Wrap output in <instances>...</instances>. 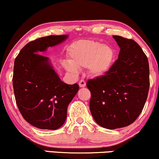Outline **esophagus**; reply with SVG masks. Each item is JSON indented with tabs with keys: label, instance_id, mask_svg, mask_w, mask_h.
<instances>
[{
	"label": "esophagus",
	"instance_id": "esophagus-1",
	"mask_svg": "<svg viewBox=\"0 0 159 159\" xmlns=\"http://www.w3.org/2000/svg\"><path fill=\"white\" fill-rule=\"evenodd\" d=\"M78 84H79L80 87H84L86 86V82L84 80H81L79 81V83H78Z\"/></svg>",
	"mask_w": 159,
	"mask_h": 159
}]
</instances>
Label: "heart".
<instances>
[{
    "instance_id": "heart-1",
    "label": "heart",
    "mask_w": 159,
    "mask_h": 159,
    "mask_svg": "<svg viewBox=\"0 0 159 159\" xmlns=\"http://www.w3.org/2000/svg\"><path fill=\"white\" fill-rule=\"evenodd\" d=\"M69 61L63 66L72 74L78 69L87 67L92 76L100 77L108 72L114 58V51L110 45L101 44L96 40H80L72 44L68 51Z\"/></svg>"
}]
</instances>
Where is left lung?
Segmentation results:
<instances>
[{
    "mask_svg": "<svg viewBox=\"0 0 159 159\" xmlns=\"http://www.w3.org/2000/svg\"><path fill=\"white\" fill-rule=\"evenodd\" d=\"M113 37L120 48L118 59L107 73L87 82L92 116L108 129L134 123L143 110L149 88L148 59L140 45L132 39Z\"/></svg>",
    "mask_w": 159,
    "mask_h": 159,
    "instance_id": "left-lung-1",
    "label": "left lung"
}]
</instances>
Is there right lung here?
Instances as JSON below:
<instances>
[{"mask_svg": "<svg viewBox=\"0 0 159 159\" xmlns=\"http://www.w3.org/2000/svg\"><path fill=\"white\" fill-rule=\"evenodd\" d=\"M67 35L48 36L24 46L14 62V95L19 110L27 123L40 129L55 130L65 123L67 107L79 90L58 77L48 58L38 54L62 43Z\"/></svg>", "mask_w": 159, "mask_h": 159, "instance_id": "1", "label": "right lung"}]
</instances>
